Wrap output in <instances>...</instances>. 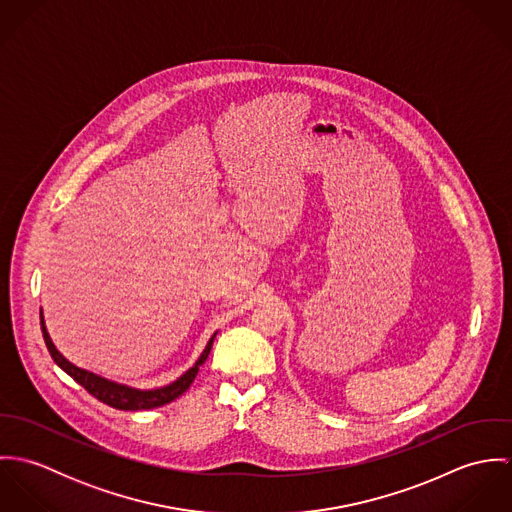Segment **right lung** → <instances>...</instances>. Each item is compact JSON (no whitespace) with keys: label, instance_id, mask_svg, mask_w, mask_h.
<instances>
[{"label":"right lung","instance_id":"add662e5","mask_svg":"<svg viewBox=\"0 0 512 512\" xmlns=\"http://www.w3.org/2000/svg\"><path fill=\"white\" fill-rule=\"evenodd\" d=\"M41 329H43V337H45V345L53 357V361L61 366L69 376H73L74 380L84 386L94 398H98L100 402L116 408V410H149V408H157L163 404H169L171 400L179 398L183 392H187V388L193 384L199 366L203 365L211 353L213 341L217 337L219 331H215L207 343V347L203 349L201 357L195 361V365L187 368L181 376H177L173 382L165 384V386H157V388H136V386H128L110 378H104L96 372H90L86 368L73 365L53 343L47 325H45V317H43V309H41Z\"/></svg>","mask_w":512,"mask_h":512}]
</instances>
